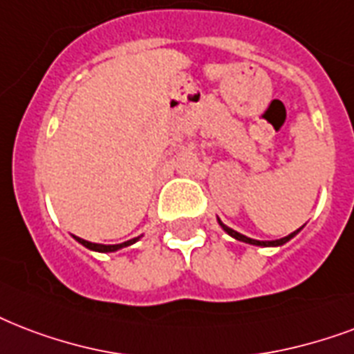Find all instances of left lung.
<instances>
[{
	"mask_svg": "<svg viewBox=\"0 0 354 354\" xmlns=\"http://www.w3.org/2000/svg\"><path fill=\"white\" fill-rule=\"evenodd\" d=\"M219 225L223 226V230H225L226 234H228V236H232V237H234V239H237V241L249 243V245H258V247H280V245H284V243H288V241H290L291 237L295 236L297 232L301 230V228H299V230L291 232L290 236H286V237H280V239H274V241H258V239H250V237L243 236V234H239V232L232 230V228H228V226H226V225H223V223H221V221H219Z\"/></svg>",
	"mask_w": 354,
	"mask_h": 354,
	"instance_id": "left-lung-1",
	"label": "left lung"
}]
</instances>
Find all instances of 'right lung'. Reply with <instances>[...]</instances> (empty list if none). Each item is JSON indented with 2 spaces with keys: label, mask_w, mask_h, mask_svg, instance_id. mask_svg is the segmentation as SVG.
I'll list each match as a JSON object with an SVG mask.
<instances>
[{
  "label": "right lung",
  "mask_w": 354,
  "mask_h": 354,
  "mask_svg": "<svg viewBox=\"0 0 354 354\" xmlns=\"http://www.w3.org/2000/svg\"><path fill=\"white\" fill-rule=\"evenodd\" d=\"M75 237V236H74ZM77 241L83 245V247H87L91 250H96V252H115L118 249H124V247H128L131 243H135L139 237H133V239H129V241H124V243H118V245H98V243H91V241H85V239H81V237H75Z\"/></svg>",
  "instance_id": "1"
}]
</instances>
